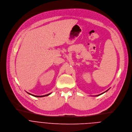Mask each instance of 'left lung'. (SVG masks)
<instances>
[{
  "instance_id": "8db88e82",
  "label": "left lung",
  "mask_w": 132,
  "mask_h": 132,
  "mask_svg": "<svg viewBox=\"0 0 132 132\" xmlns=\"http://www.w3.org/2000/svg\"><path fill=\"white\" fill-rule=\"evenodd\" d=\"M108 90H107V91H108ZM104 93H105V92H104ZM102 93V94H100V95H98V96H99V95H101V94H103V93Z\"/></svg>"
}]
</instances>
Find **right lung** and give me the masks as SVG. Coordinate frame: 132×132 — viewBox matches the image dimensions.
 <instances>
[{
	"label": "right lung",
	"instance_id": "1",
	"mask_svg": "<svg viewBox=\"0 0 132 132\" xmlns=\"http://www.w3.org/2000/svg\"><path fill=\"white\" fill-rule=\"evenodd\" d=\"M28 93L29 94H30V95H32V96H35V97H44V96H48L49 95H50L51 93H50V94H47V95H42V96H36V95H32V94H29V93Z\"/></svg>",
	"mask_w": 132,
	"mask_h": 132
}]
</instances>
